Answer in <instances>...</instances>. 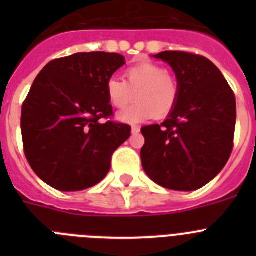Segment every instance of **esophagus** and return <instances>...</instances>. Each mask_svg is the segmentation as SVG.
<instances>
[{
    "label": "esophagus",
    "instance_id": "esophagus-1",
    "mask_svg": "<svg viewBox=\"0 0 256 256\" xmlns=\"http://www.w3.org/2000/svg\"><path fill=\"white\" fill-rule=\"evenodd\" d=\"M140 130H141V128H140L138 126H132V133H133V134H137V133H140Z\"/></svg>",
    "mask_w": 256,
    "mask_h": 256
}]
</instances>
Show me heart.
<instances>
[{"label": "heart", "mask_w": 256, "mask_h": 256, "mask_svg": "<svg viewBox=\"0 0 256 256\" xmlns=\"http://www.w3.org/2000/svg\"><path fill=\"white\" fill-rule=\"evenodd\" d=\"M124 79L110 78L106 82L108 102L124 108L134 98L137 102L122 112L118 119L124 123L137 124L170 114L178 101V84L168 70L152 62H142L126 70Z\"/></svg>", "instance_id": "1"}]
</instances>
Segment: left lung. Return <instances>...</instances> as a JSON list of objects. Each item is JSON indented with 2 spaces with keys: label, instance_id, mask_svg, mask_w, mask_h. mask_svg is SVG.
I'll return each mask as SVG.
<instances>
[{
  "label": "left lung",
  "instance_id": "obj_1",
  "mask_svg": "<svg viewBox=\"0 0 256 256\" xmlns=\"http://www.w3.org/2000/svg\"><path fill=\"white\" fill-rule=\"evenodd\" d=\"M177 76L178 101L164 123L142 126L144 170L159 186L195 191L216 178L234 148L236 97L209 58L164 51Z\"/></svg>",
  "mask_w": 256,
  "mask_h": 256
}]
</instances>
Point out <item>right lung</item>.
<instances>
[{"label": "right lung", "instance_id": "1", "mask_svg": "<svg viewBox=\"0 0 256 256\" xmlns=\"http://www.w3.org/2000/svg\"><path fill=\"white\" fill-rule=\"evenodd\" d=\"M124 64L119 54L79 52L50 61L34 79L22 108V144L48 186L82 191L108 173L112 154L130 136L128 124L112 120L106 96V82Z\"/></svg>", "mask_w": 256, "mask_h": 256}]
</instances>
